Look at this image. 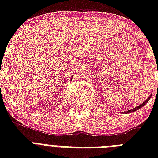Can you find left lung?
<instances>
[{
  "instance_id": "obj_1",
  "label": "left lung",
  "mask_w": 158,
  "mask_h": 158,
  "mask_svg": "<svg viewBox=\"0 0 158 158\" xmlns=\"http://www.w3.org/2000/svg\"><path fill=\"white\" fill-rule=\"evenodd\" d=\"M151 97H152V95H150V96H149V98H148L147 100H146V101H144V102H143L142 104H140L139 106H136V107H135V108H134V109H131V110H127V113L134 112V111H135V110H139V109H140V108H141V107H143V106H144L145 104L147 103L149 101V99L151 98Z\"/></svg>"
}]
</instances>
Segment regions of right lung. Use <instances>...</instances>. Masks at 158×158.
I'll use <instances>...</instances> for the list:
<instances>
[{
    "label": "right lung",
    "mask_w": 158,
    "mask_h": 158,
    "mask_svg": "<svg viewBox=\"0 0 158 158\" xmlns=\"http://www.w3.org/2000/svg\"><path fill=\"white\" fill-rule=\"evenodd\" d=\"M71 79H72V76H71Z\"/></svg>",
    "instance_id": "obj_1"
}]
</instances>
